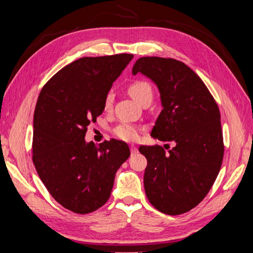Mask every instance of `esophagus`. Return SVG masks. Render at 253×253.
Wrapping results in <instances>:
<instances>
[{
	"label": "esophagus",
	"mask_w": 253,
	"mask_h": 253,
	"mask_svg": "<svg viewBox=\"0 0 253 253\" xmlns=\"http://www.w3.org/2000/svg\"><path fill=\"white\" fill-rule=\"evenodd\" d=\"M130 152L131 154H136L138 152V149L135 146H130Z\"/></svg>",
	"instance_id": "34e87169"
}]
</instances>
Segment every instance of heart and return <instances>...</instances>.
Masks as SVG:
<instances>
[{
  "instance_id": "heart-1",
  "label": "heart",
  "mask_w": 253,
  "mask_h": 253,
  "mask_svg": "<svg viewBox=\"0 0 253 253\" xmlns=\"http://www.w3.org/2000/svg\"><path fill=\"white\" fill-rule=\"evenodd\" d=\"M128 93L138 103H142L143 101L152 99V88L148 83L143 80H136L128 85ZM113 103V93L109 92L104 99V110H110ZM113 133L121 140L133 141L138 138V127L130 123H122L116 128H114Z\"/></svg>"
}]
</instances>
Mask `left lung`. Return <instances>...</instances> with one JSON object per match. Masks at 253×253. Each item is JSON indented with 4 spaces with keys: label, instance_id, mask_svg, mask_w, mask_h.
<instances>
[{
    "label": "left lung",
    "instance_id": "1",
    "mask_svg": "<svg viewBox=\"0 0 253 253\" xmlns=\"http://www.w3.org/2000/svg\"><path fill=\"white\" fill-rule=\"evenodd\" d=\"M138 73L157 85L163 107L151 137L175 143L168 153L160 146L139 147L148 161L144 190L160 212L178 215L203 200L221 169L219 110L206 84L182 62L140 57L132 67V75Z\"/></svg>",
    "mask_w": 253,
    "mask_h": 253
}]
</instances>
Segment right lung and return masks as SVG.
I'll list each match as a JSON object with an SVG mask.
<instances>
[{
    "instance_id": "right-lung-1",
    "label": "right lung",
    "mask_w": 253,
    "mask_h": 253,
    "mask_svg": "<svg viewBox=\"0 0 253 253\" xmlns=\"http://www.w3.org/2000/svg\"><path fill=\"white\" fill-rule=\"evenodd\" d=\"M132 54L82 57L63 67L42 88L34 114L32 161L55 200L87 214L109 200L115 174L129 158L128 144L84 140L90 122L104 111L113 83Z\"/></svg>"
}]
</instances>
